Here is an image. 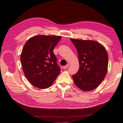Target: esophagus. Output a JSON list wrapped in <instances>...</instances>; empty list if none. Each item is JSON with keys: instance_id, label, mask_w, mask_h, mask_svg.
<instances>
[{"instance_id": "obj_1", "label": "esophagus", "mask_w": 123, "mask_h": 123, "mask_svg": "<svg viewBox=\"0 0 123 123\" xmlns=\"http://www.w3.org/2000/svg\"><path fill=\"white\" fill-rule=\"evenodd\" d=\"M69 64H67V65H66V66H65L64 67H63V68H64V69H67L68 67H69Z\"/></svg>"}]
</instances>
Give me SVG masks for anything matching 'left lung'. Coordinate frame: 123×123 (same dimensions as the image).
I'll return each mask as SVG.
<instances>
[{
	"instance_id": "8db88e82",
	"label": "left lung",
	"mask_w": 123,
	"mask_h": 123,
	"mask_svg": "<svg viewBox=\"0 0 123 123\" xmlns=\"http://www.w3.org/2000/svg\"><path fill=\"white\" fill-rule=\"evenodd\" d=\"M77 48L80 64L72 75L74 84L82 91H91L104 80L108 70V55L105 48L94 40L70 39Z\"/></svg>"
}]
</instances>
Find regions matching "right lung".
<instances>
[{
  "mask_svg": "<svg viewBox=\"0 0 123 123\" xmlns=\"http://www.w3.org/2000/svg\"><path fill=\"white\" fill-rule=\"evenodd\" d=\"M59 36L37 35L25 43L21 62L25 77L35 87H50L60 73L57 59L53 52L61 39Z\"/></svg>",
  "mask_w": 123,
  "mask_h": 123,
  "instance_id": "1",
  "label": "right lung"
}]
</instances>
